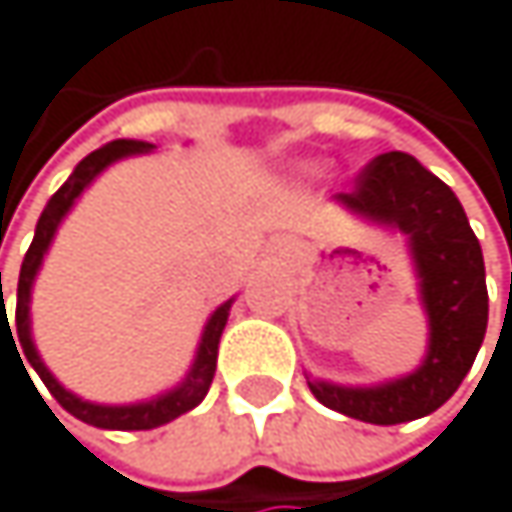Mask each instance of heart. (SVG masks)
<instances>
[{
	"label": "heart",
	"instance_id": "obj_1",
	"mask_svg": "<svg viewBox=\"0 0 512 512\" xmlns=\"http://www.w3.org/2000/svg\"><path fill=\"white\" fill-rule=\"evenodd\" d=\"M309 170H315V164H312V167H309Z\"/></svg>",
	"mask_w": 512,
	"mask_h": 512
}]
</instances>
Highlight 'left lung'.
<instances>
[{
	"mask_svg": "<svg viewBox=\"0 0 512 512\" xmlns=\"http://www.w3.org/2000/svg\"><path fill=\"white\" fill-rule=\"evenodd\" d=\"M351 215L405 233L429 321L423 363L393 381L345 387L309 378L315 399L345 417L396 426L438 411L471 372L489 324V294L480 242L447 182L408 152L378 155L357 188L333 197Z\"/></svg>",
	"mask_w": 512,
	"mask_h": 512,
	"instance_id": "8db88e82",
	"label": "left lung"
}]
</instances>
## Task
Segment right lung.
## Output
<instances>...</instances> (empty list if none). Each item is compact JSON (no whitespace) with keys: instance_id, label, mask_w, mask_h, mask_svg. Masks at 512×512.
Masks as SVG:
<instances>
[{"instance_id":"add662e5","label":"right lung","mask_w":512,"mask_h":512,"mask_svg":"<svg viewBox=\"0 0 512 512\" xmlns=\"http://www.w3.org/2000/svg\"><path fill=\"white\" fill-rule=\"evenodd\" d=\"M149 149H155V146L146 143V140H110L107 146L89 152V155L74 167V173L65 179V185L47 200V206H44V212H41V218H38V224H35V236H32V245H29L26 258H23L20 282H17V321H14V324H17V333H14V336H11L8 315H5V303H2L0 336L2 333H8V336H11V345L14 341L18 342V345L14 346V351L17 347L21 348V351L17 352V357L23 354V357L29 360V366L38 372V378L44 381V387L50 390V396H53L68 414H74L77 420H83V423H89V426H98V429L143 432V429L164 426V423L176 420L179 414L197 408V405L203 402V396L209 393V384H212V375H215V360H218V342H221V333H224V324H227V315H230V306H233V300H227V303H221V306L209 315V321H206V327H203V333H200V345H197L194 363H191V369L185 372V378H182L173 390H167V393H161V396H155V399H149V402H134V405H98V402H86V399L74 396L71 390H65V387L53 378V372L44 366V360H41V354H38V348H35V342H32V315H29L32 285H35V276H38V270H41V264H44V254H47V248H50V242H53V236H56L62 218L71 212V206L77 203V197L95 182V176L104 173L113 161L128 158V155H140V152H149ZM20 363H23V360H20ZM23 369H26V366H23ZM26 375H29V372H26ZM29 381H32V378H29Z\"/></svg>"}]
</instances>
